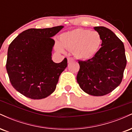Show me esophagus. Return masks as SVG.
Wrapping results in <instances>:
<instances>
[{
  "label": "esophagus",
  "mask_w": 132,
  "mask_h": 132,
  "mask_svg": "<svg viewBox=\"0 0 132 132\" xmlns=\"http://www.w3.org/2000/svg\"><path fill=\"white\" fill-rule=\"evenodd\" d=\"M75 61V59L73 58V57H69L68 58V63H70V62H72Z\"/></svg>",
  "instance_id": "34e87169"
}]
</instances>
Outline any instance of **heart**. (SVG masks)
<instances>
[{"mask_svg":"<svg viewBox=\"0 0 132 132\" xmlns=\"http://www.w3.org/2000/svg\"><path fill=\"white\" fill-rule=\"evenodd\" d=\"M101 43L102 38L99 32L77 28L63 33L60 37V43L56 44V48L61 53L64 52L63 48L73 50L78 58L87 60L94 56Z\"/></svg>","mask_w":132,"mask_h":132,"instance_id":"heart-1","label":"heart"}]
</instances>
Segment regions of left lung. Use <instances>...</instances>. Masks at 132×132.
<instances>
[{
  "instance_id": "8db88e82",
  "label": "left lung",
  "mask_w": 132,
  "mask_h": 132,
  "mask_svg": "<svg viewBox=\"0 0 132 132\" xmlns=\"http://www.w3.org/2000/svg\"><path fill=\"white\" fill-rule=\"evenodd\" d=\"M94 29L101 34L102 47L91 59L78 60L77 81L86 93L102 96L120 85L127 59L123 42L113 31L104 27H95Z\"/></svg>"
}]
</instances>
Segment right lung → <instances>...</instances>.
I'll list each match as a JSON object with an SVG mask.
<instances>
[{"mask_svg": "<svg viewBox=\"0 0 132 132\" xmlns=\"http://www.w3.org/2000/svg\"><path fill=\"white\" fill-rule=\"evenodd\" d=\"M63 26L25 30L9 46L6 69L10 83L18 92L32 99L46 97L55 90L59 77L68 66L51 60L54 40L51 37Z\"/></svg>", "mask_w": 132, "mask_h": 132, "instance_id": "1", "label": "right lung"}]
</instances>
